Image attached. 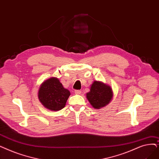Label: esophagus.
<instances>
[{"label": "esophagus", "instance_id": "34e87169", "mask_svg": "<svg viewBox=\"0 0 159 159\" xmlns=\"http://www.w3.org/2000/svg\"><path fill=\"white\" fill-rule=\"evenodd\" d=\"M75 93H76V94H80L81 93V91L79 90V89H76V90H75Z\"/></svg>", "mask_w": 159, "mask_h": 159}]
</instances>
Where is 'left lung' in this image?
Wrapping results in <instances>:
<instances>
[{
  "instance_id": "1",
  "label": "left lung",
  "mask_w": 159,
  "mask_h": 159,
  "mask_svg": "<svg viewBox=\"0 0 159 159\" xmlns=\"http://www.w3.org/2000/svg\"><path fill=\"white\" fill-rule=\"evenodd\" d=\"M113 96L112 88L101 82L95 81L87 93L86 98L93 107L99 109L106 106L111 101Z\"/></svg>"
}]
</instances>
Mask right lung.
Here are the masks:
<instances>
[{
	"instance_id": "1",
	"label": "right lung",
	"mask_w": 159,
	"mask_h": 159,
	"mask_svg": "<svg viewBox=\"0 0 159 159\" xmlns=\"http://www.w3.org/2000/svg\"><path fill=\"white\" fill-rule=\"evenodd\" d=\"M70 95L68 89L64 88L57 78H51L41 85L38 91V98L42 105L52 111L64 108Z\"/></svg>"
}]
</instances>
